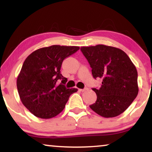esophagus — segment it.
I'll use <instances>...</instances> for the list:
<instances>
[{
  "label": "esophagus",
  "instance_id": "esophagus-1",
  "mask_svg": "<svg viewBox=\"0 0 152 152\" xmlns=\"http://www.w3.org/2000/svg\"><path fill=\"white\" fill-rule=\"evenodd\" d=\"M87 90H88V88H84V89H79V91H81V92H84V91H87Z\"/></svg>",
  "mask_w": 152,
  "mask_h": 152
}]
</instances>
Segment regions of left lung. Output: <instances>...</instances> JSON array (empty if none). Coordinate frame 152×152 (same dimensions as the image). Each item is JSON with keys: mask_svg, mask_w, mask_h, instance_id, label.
Masks as SVG:
<instances>
[{"mask_svg": "<svg viewBox=\"0 0 152 152\" xmlns=\"http://www.w3.org/2000/svg\"><path fill=\"white\" fill-rule=\"evenodd\" d=\"M94 79L101 78L99 88H92L97 99L91 109L109 118L121 114L137 96V72L129 56L119 48L104 45L81 47Z\"/></svg>", "mask_w": 152, "mask_h": 152, "instance_id": "left-lung-1", "label": "left lung"}]
</instances>
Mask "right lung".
I'll return each mask as SVG.
<instances>
[{"label":"right lung","instance_id":"right-lung-1","mask_svg":"<svg viewBox=\"0 0 152 152\" xmlns=\"http://www.w3.org/2000/svg\"><path fill=\"white\" fill-rule=\"evenodd\" d=\"M79 49L54 45L38 49L25 59L17 86L22 103L35 116L56 117L64 110L70 95L78 91L66 88L68 80L61 75L60 69L64 59Z\"/></svg>","mask_w":152,"mask_h":152}]
</instances>
